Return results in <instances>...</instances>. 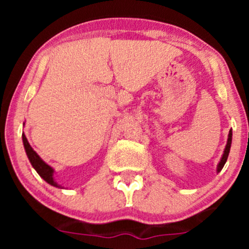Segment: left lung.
Returning <instances> with one entry per match:
<instances>
[{
  "mask_svg": "<svg viewBox=\"0 0 249 249\" xmlns=\"http://www.w3.org/2000/svg\"><path fill=\"white\" fill-rule=\"evenodd\" d=\"M231 144H232V130H231L230 133H228L227 144H226V147H225V150H224V154H222L221 159H220V161H219V164H218V167H216V172H218V173L222 170V167H224V165L226 164V161H227L228 154H230V150H231Z\"/></svg>",
  "mask_w": 249,
  "mask_h": 249,
  "instance_id": "8db88e82",
  "label": "left lung"
}]
</instances>
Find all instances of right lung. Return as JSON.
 <instances>
[{
    "label": "right lung",
    "mask_w": 249,
    "mask_h": 249,
    "mask_svg": "<svg viewBox=\"0 0 249 249\" xmlns=\"http://www.w3.org/2000/svg\"><path fill=\"white\" fill-rule=\"evenodd\" d=\"M22 141H23L24 150H25V153H27V156H28V159H29L30 164L33 165V167L36 170V172L39 174V177L44 179L48 184L51 185V186L62 188L61 185L57 184V182L55 181V179H53V172H55V171H53V168L51 167L50 165H48L45 161H43L41 157H39L38 154L34 151V148L30 146L29 142H28L27 137H25L24 133L22 134Z\"/></svg>",
    "instance_id": "obj_1"
}]
</instances>
